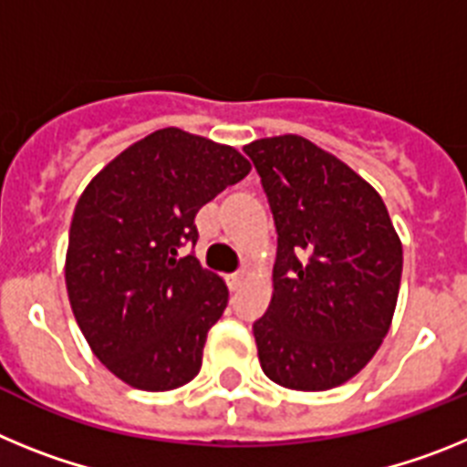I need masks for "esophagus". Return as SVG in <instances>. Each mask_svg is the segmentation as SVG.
Returning a JSON list of instances; mask_svg holds the SVG:
<instances>
[{
	"label": "esophagus",
	"instance_id": "34e87169",
	"mask_svg": "<svg viewBox=\"0 0 467 467\" xmlns=\"http://www.w3.org/2000/svg\"><path fill=\"white\" fill-rule=\"evenodd\" d=\"M247 278H250V271L243 269V271H236V274L226 275V283H229L231 290H238V287H241Z\"/></svg>",
	"mask_w": 467,
	"mask_h": 467
}]
</instances>
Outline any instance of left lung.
<instances>
[{
  "label": "left lung",
  "instance_id": "obj_1",
  "mask_svg": "<svg viewBox=\"0 0 467 467\" xmlns=\"http://www.w3.org/2000/svg\"><path fill=\"white\" fill-rule=\"evenodd\" d=\"M243 150L278 231L274 295L253 325L264 374L292 390L341 386L393 323L402 241L377 189L311 140L275 135Z\"/></svg>",
  "mask_w": 467,
  "mask_h": 467
}]
</instances>
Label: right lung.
I'll list each match as a JSON object with an SVG mask.
<instances>
[{
	"label": "right lung",
	"instance_id": "1",
	"mask_svg": "<svg viewBox=\"0 0 467 467\" xmlns=\"http://www.w3.org/2000/svg\"><path fill=\"white\" fill-rule=\"evenodd\" d=\"M229 144L161 128L107 163L77 201L65 285L93 356L140 390H175L201 372L229 287L196 257V213L250 172Z\"/></svg>",
	"mask_w": 467,
	"mask_h": 467
}]
</instances>
